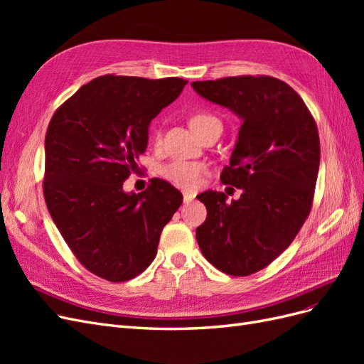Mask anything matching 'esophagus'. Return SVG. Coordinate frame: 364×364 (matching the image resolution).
I'll use <instances>...</instances> for the list:
<instances>
[{"instance_id":"34e87169","label":"esophagus","mask_w":364,"mask_h":364,"mask_svg":"<svg viewBox=\"0 0 364 364\" xmlns=\"http://www.w3.org/2000/svg\"><path fill=\"white\" fill-rule=\"evenodd\" d=\"M196 199V196L191 193H183V203H190Z\"/></svg>"}]
</instances>
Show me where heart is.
I'll use <instances>...</instances> for the list:
<instances>
[{
	"label": "heart",
	"instance_id": "b5f03b06",
	"mask_svg": "<svg viewBox=\"0 0 364 364\" xmlns=\"http://www.w3.org/2000/svg\"><path fill=\"white\" fill-rule=\"evenodd\" d=\"M211 123H220L218 118L208 112H196L190 117V126L194 132L203 129ZM161 142V134H155V144ZM208 173L205 164L188 162L176 159L159 167V174L162 178L182 190H196L200 185L203 176Z\"/></svg>",
	"mask_w": 364,
	"mask_h": 364
}]
</instances>
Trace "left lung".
Returning <instances> with one entry per match:
<instances>
[{"mask_svg":"<svg viewBox=\"0 0 364 364\" xmlns=\"http://www.w3.org/2000/svg\"><path fill=\"white\" fill-rule=\"evenodd\" d=\"M203 98L243 119L220 181L238 200L206 191V220L196 229L203 257L220 272L249 277L287 249L310 215L321 162L317 124L301 95L270 75L193 82Z\"/></svg>","mask_w":364,"mask_h":364,"instance_id":"8db88e82","label":"left lung"}]
</instances>
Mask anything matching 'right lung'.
Returning a JSON list of instances; mask_svg holds the SVG:
<instances>
[{"mask_svg": "<svg viewBox=\"0 0 364 364\" xmlns=\"http://www.w3.org/2000/svg\"><path fill=\"white\" fill-rule=\"evenodd\" d=\"M186 82L107 74L83 85L50 119L43 197L82 266L106 281L138 277L155 259L164 226L182 205L179 190L151 179L123 191L146 151L149 124Z\"/></svg>", "mask_w": 364, "mask_h": 364, "instance_id": "add662e5", "label": "right lung"}]
</instances>
